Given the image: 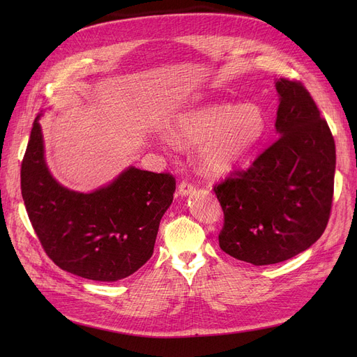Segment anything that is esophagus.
<instances>
[{"mask_svg":"<svg viewBox=\"0 0 357 357\" xmlns=\"http://www.w3.org/2000/svg\"><path fill=\"white\" fill-rule=\"evenodd\" d=\"M192 191H194V185L190 183V182H186V181H182L178 186V194L181 197H188Z\"/></svg>","mask_w":357,"mask_h":357,"instance_id":"obj_1","label":"esophagus"}]
</instances>
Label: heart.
Listing matches in <instances>:
<instances>
[{"label":"heart","instance_id":"1","mask_svg":"<svg viewBox=\"0 0 357 357\" xmlns=\"http://www.w3.org/2000/svg\"><path fill=\"white\" fill-rule=\"evenodd\" d=\"M265 127V116L257 105L205 104L179 112L167 133L182 146L201 144V167L218 176L234 171L264 136Z\"/></svg>","mask_w":357,"mask_h":357}]
</instances>
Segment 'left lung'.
I'll return each mask as SVG.
<instances>
[{"instance_id":"obj_1","label":"left lung","mask_w":357,"mask_h":357,"mask_svg":"<svg viewBox=\"0 0 357 357\" xmlns=\"http://www.w3.org/2000/svg\"><path fill=\"white\" fill-rule=\"evenodd\" d=\"M280 136L252 163L214 192L224 213L222 252L264 266L311 248L324 233L334 191L335 144L301 82H275Z\"/></svg>"}]
</instances>
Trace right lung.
<instances>
[{"instance_id":"obj_1","label":"right lung","mask_w":357,"mask_h":357,"mask_svg":"<svg viewBox=\"0 0 357 357\" xmlns=\"http://www.w3.org/2000/svg\"><path fill=\"white\" fill-rule=\"evenodd\" d=\"M40 117L22 163V195L45 252L61 269L91 280L116 282L135 273L153 255L175 178L128 166L92 192L69 190L47 167Z\"/></svg>"}]
</instances>
